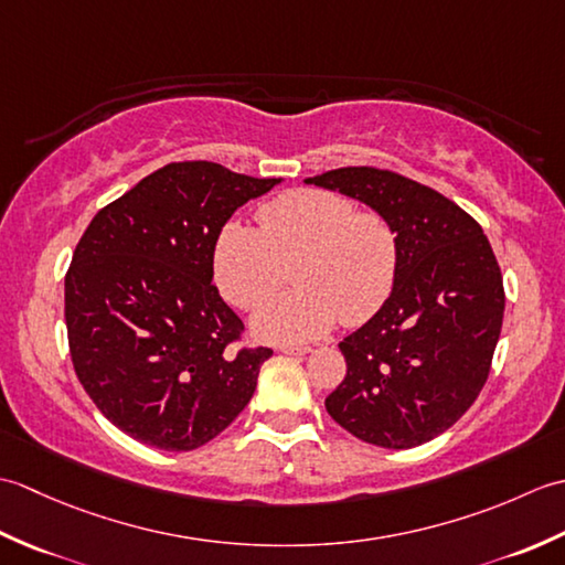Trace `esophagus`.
<instances>
[{"label":"esophagus","mask_w":565,"mask_h":565,"mask_svg":"<svg viewBox=\"0 0 565 565\" xmlns=\"http://www.w3.org/2000/svg\"><path fill=\"white\" fill-rule=\"evenodd\" d=\"M279 352L286 356H306L310 352V347H298V344H281Z\"/></svg>","instance_id":"34e87169"}]
</instances>
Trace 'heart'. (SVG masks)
Listing matches in <instances>:
<instances>
[{
	"label": "heart",
	"mask_w": 565,
	"mask_h": 565,
	"mask_svg": "<svg viewBox=\"0 0 565 565\" xmlns=\"http://www.w3.org/2000/svg\"><path fill=\"white\" fill-rule=\"evenodd\" d=\"M259 227L227 221L213 247V276L237 308L255 306L296 262V291L255 308L249 328L271 344L318 340L338 322L362 326L386 303L398 274V235L376 211L330 189H296L264 203Z\"/></svg>",
	"instance_id": "obj_1"
}]
</instances>
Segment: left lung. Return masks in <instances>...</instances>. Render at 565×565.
<instances>
[{"mask_svg": "<svg viewBox=\"0 0 565 565\" xmlns=\"http://www.w3.org/2000/svg\"><path fill=\"white\" fill-rule=\"evenodd\" d=\"M306 184L366 203L398 235V274L376 316L347 334V376L326 407L356 439L411 449L439 437L486 386L505 291L483 227L439 191L376 167Z\"/></svg>", "mask_w": 565, "mask_h": 565, "instance_id": "8db88e82", "label": "left lung"}]
</instances>
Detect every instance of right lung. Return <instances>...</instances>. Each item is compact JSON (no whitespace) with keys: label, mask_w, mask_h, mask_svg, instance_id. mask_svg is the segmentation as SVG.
<instances>
[{"label":"right lung","mask_w":565,"mask_h":565,"mask_svg":"<svg viewBox=\"0 0 565 565\" xmlns=\"http://www.w3.org/2000/svg\"><path fill=\"white\" fill-rule=\"evenodd\" d=\"M279 182L172 162L84 231L65 276L72 366L128 437L191 451L245 411L271 350H231L245 328L213 286V247L239 206Z\"/></svg>","instance_id":"right-lung-1"}]
</instances>
